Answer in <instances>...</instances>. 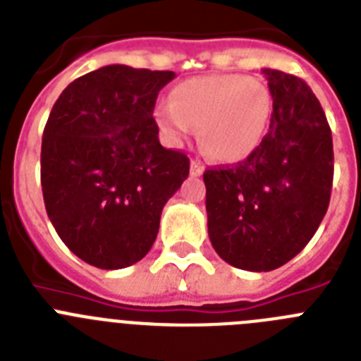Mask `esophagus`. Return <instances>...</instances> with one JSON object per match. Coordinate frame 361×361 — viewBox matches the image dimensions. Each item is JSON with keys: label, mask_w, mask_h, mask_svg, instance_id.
<instances>
[{"label": "esophagus", "mask_w": 361, "mask_h": 361, "mask_svg": "<svg viewBox=\"0 0 361 361\" xmlns=\"http://www.w3.org/2000/svg\"><path fill=\"white\" fill-rule=\"evenodd\" d=\"M190 173L191 175H202L204 173V164L202 162H199V161H191V164H190Z\"/></svg>", "instance_id": "34e87169"}]
</instances>
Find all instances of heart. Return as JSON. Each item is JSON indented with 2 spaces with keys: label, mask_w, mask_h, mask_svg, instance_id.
Returning a JSON list of instances; mask_svg holds the SVG:
<instances>
[{
  "label": "heart",
  "mask_w": 361,
  "mask_h": 361,
  "mask_svg": "<svg viewBox=\"0 0 361 361\" xmlns=\"http://www.w3.org/2000/svg\"><path fill=\"white\" fill-rule=\"evenodd\" d=\"M273 116V95L262 81L240 73L188 79L155 110L159 128L173 145L199 128V142L219 162H238L260 146Z\"/></svg>",
  "instance_id": "heart-1"
}]
</instances>
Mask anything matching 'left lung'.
<instances>
[{"label":"left lung","mask_w":361,"mask_h":361,"mask_svg":"<svg viewBox=\"0 0 361 361\" xmlns=\"http://www.w3.org/2000/svg\"><path fill=\"white\" fill-rule=\"evenodd\" d=\"M269 132L250 157L204 171L212 245L245 271H273L304 250L329 208L333 137L317 95L291 73L264 68Z\"/></svg>","instance_id":"left-lung-1"}]
</instances>
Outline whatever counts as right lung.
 I'll use <instances>...</instances> for the list:
<instances>
[{
	"instance_id": "add662e5",
	"label": "right lung",
	"mask_w": 361,
	"mask_h": 361,
	"mask_svg": "<svg viewBox=\"0 0 361 361\" xmlns=\"http://www.w3.org/2000/svg\"><path fill=\"white\" fill-rule=\"evenodd\" d=\"M170 70L108 65L66 86L41 145L44 208L73 255L99 269L139 262L161 213L190 173L183 152L162 148L153 108Z\"/></svg>"
}]
</instances>
